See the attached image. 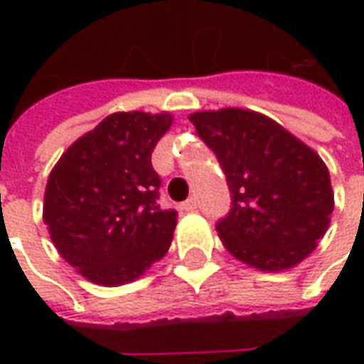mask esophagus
Instances as JSON below:
<instances>
[{
  "instance_id": "34e87169",
  "label": "esophagus",
  "mask_w": 364,
  "mask_h": 364,
  "mask_svg": "<svg viewBox=\"0 0 364 364\" xmlns=\"http://www.w3.org/2000/svg\"><path fill=\"white\" fill-rule=\"evenodd\" d=\"M181 208H183V210H187V213H193V210L197 208V198H195V197L187 198L185 203H181Z\"/></svg>"
}]
</instances>
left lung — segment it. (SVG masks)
<instances>
[{
    "label": "left lung",
    "mask_w": 364,
    "mask_h": 364,
    "mask_svg": "<svg viewBox=\"0 0 364 364\" xmlns=\"http://www.w3.org/2000/svg\"><path fill=\"white\" fill-rule=\"evenodd\" d=\"M189 120L228 181L232 208L216 224L224 247L269 273L306 259L333 213L320 156L261 112L232 107L193 112Z\"/></svg>",
    "instance_id": "obj_1"
}]
</instances>
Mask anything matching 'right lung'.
Returning <instances> with one entry per match:
<instances>
[{"mask_svg": "<svg viewBox=\"0 0 364 364\" xmlns=\"http://www.w3.org/2000/svg\"><path fill=\"white\" fill-rule=\"evenodd\" d=\"M169 112H112L77 138L50 171L43 218L52 244L87 281H136L169 250L177 213L159 206L151 151Z\"/></svg>", "mask_w": 364, "mask_h": 364, "instance_id": "1", "label": "right lung"}]
</instances>
